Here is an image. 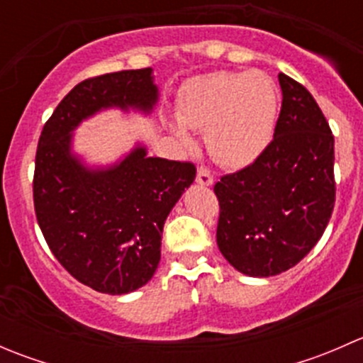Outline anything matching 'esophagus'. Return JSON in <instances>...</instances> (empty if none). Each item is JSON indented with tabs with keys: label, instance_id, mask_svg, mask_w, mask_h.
<instances>
[{
	"label": "esophagus",
	"instance_id": "obj_1",
	"mask_svg": "<svg viewBox=\"0 0 363 363\" xmlns=\"http://www.w3.org/2000/svg\"><path fill=\"white\" fill-rule=\"evenodd\" d=\"M196 182H199L200 186H212L214 179H212L211 170L205 167H200L199 172H196Z\"/></svg>",
	"mask_w": 363,
	"mask_h": 363
}]
</instances>
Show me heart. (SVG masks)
<instances>
[{"mask_svg":"<svg viewBox=\"0 0 363 363\" xmlns=\"http://www.w3.org/2000/svg\"><path fill=\"white\" fill-rule=\"evenodd\" d=\"M276 111V89L263 73H208L186 86L170 130L188 147V130L207 131L211 155L226 167L242 168L269 145Z\"/></svg>","mask_w":363,"mask_h":363,"instance_id":"heart-1","label":"heart"}]
</instances>
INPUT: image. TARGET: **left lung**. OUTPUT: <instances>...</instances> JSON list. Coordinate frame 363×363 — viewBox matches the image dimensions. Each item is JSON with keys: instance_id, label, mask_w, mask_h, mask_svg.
<instances>
[{"instance_id": "obj_1", "label": "left lung", "mask_w": 363, "mask_h": 363, "mask_svg": "<svg viewBox=\"0 0 363 363\" xmlns=\"http://www.w3.org/2000/svg\"><path fill=\"white\" fill-rule=\"evenodd\" d=\"M279 86L274 140L255 163L214 186L219 251L251 277L295 267L321 239L335 203L330 126L302 84L279 73Z\"/></svg>"}]
</instances>
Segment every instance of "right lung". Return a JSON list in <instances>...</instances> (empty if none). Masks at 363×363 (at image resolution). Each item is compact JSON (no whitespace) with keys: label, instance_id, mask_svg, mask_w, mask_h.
<instances>
[{"label":"right lung","instance_id":"1","mask_svg":"<svg viewBox=\"0 0 363 363\" xmlns=\"http://www.w3.org/2000/svg\"><path fill=\"white\" fill-rule=\"evenodd\" d=\"M160 89L152 68L123 69L77 84L43 126L33 179L35 212L57 262L86 286L124 295L151 281L164 221L196 168L147 156L137 142L112 164H87L73 131L98 112L151 113Z\"/></svg>","mask_w":363,"mask_h":363}]
</instances>
